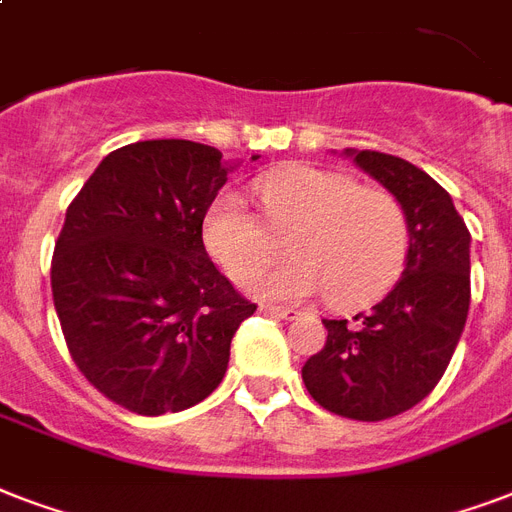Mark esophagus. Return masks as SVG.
Segmentation results:
<instances>
[{
    "mask_svg": "<svg viewBox=\"0 0 512 512\" xmlns=\"http://www.w3.org/2000/svg\"><path fill=\"white\" fill-rule=\"evenodd\" d=\"M260 311L268 313V316H276V319H287V321H297L300 316H303L297 308H281V305H263Z\"/></svg>",
    "mask_w": 512,
    "mask_h": 512,
    "instance_id": "1",
    "label": "esophagus"
}]
</instances>
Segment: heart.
<instances>
[{"instance_id":"1","label":"heart","mask_w":512,"mask_h":512,"mask_svg":"<svg viewBox=\"0 0 512 512\" xmlns=\"http://www.w3.org/2000/svg\"><path fill=\"white\" fill-rule=\"evenodd\" d=\"M263 220L236 193L207 209L204 247L233 281H249L281 252L289 257L255 281L265 300L324 295L340 308L374 300L396 281L409 225L396 196L321 167H287L255 180Z\"/></svg>"}]
</instances>
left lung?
<instances>
[{"label":"left lung","instance_id":"1","mask_svg":"<svg viewBox=\"0 0 512 512\" xmlns=\"http://www.w3.org/2000/svg\"><path fill=\"white\" fill-rule=\"evenodd\" d=\"M358 170L396 196L409 225L404 273L369 313L324 319L327 342L305 361L313 401L350 420L412 409L436 388L470 308V233L452 196L406 159L345 148Z\"/></svg>","mask_w":512,"mask_h":512}]
</instances>
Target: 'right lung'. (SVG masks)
<instances>
[{
	"mask_svg": "<svg viewBox=\"0 0 512 512\" xmlns=\"http://www.w3.org/2000/svg\"><path fill=\"white\" fill-rule=\"evenodd\" d=\"M236 167L204 143L140 140L111 151L68 207L50 273L60 329L79 372L130 412L204 401L255 313L201 239Z\"/></svg>",
	"mask_w": 512,
	"mask_h": 512,
	"instance_id": "1",
	"label": "right lung"
}]
</instances>
